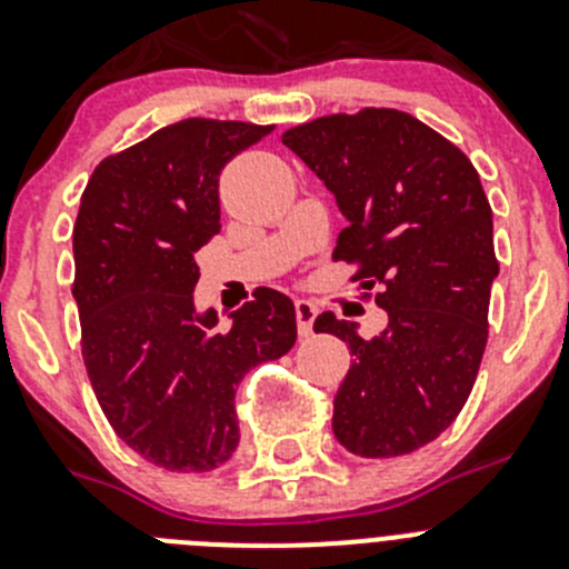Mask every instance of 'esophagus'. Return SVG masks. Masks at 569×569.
<instances>
[{
    "label": "esophagus",
    "instance_id": "1",
    "mask_svg": "<svg viewBox=\"0 0 569 569\" xmlns=\"http://www.w3.org/2000/svg\"><path fill=\"white\" fill-rule=\"evenodd\" d=\"M319 316V307L307 299H296V325H299V336H312V321Z\"/></svg>",
    "mask_w": 569,
    "mask_h": 569
}]
</instances>
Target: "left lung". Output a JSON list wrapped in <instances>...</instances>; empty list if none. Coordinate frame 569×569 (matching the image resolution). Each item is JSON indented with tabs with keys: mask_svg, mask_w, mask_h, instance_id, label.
Wrapping results in <instances>:
<instances>
[{
	"mask_svg": "<svg viewBox=\"0 0 569 569\" xmlns=\"http://www.w3.org/2000/svg\"><path fill=\"white\" fill-rule=\"evenodd\" d=\"M293 149L347 217L332 259L356 262L389 316L361 338L321 312L316 332L347 341L332 431L358 457H400L440 437L466 406L488 341L499 276L493 217L477 169L451 140L398 109L367 107L288 129Z\"/></svg>",
	"mask_w": 569,
	"mask_h": 569,
	"instance_id": "8db88e82",
	"label": "left lung"
}]
</instances>
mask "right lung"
Segmentation results:
<instances>
[{"label":"right lung","instance_id":"1","mask_svg":"<svg viewBox=\"0 0 569 569\" xmlns=\"http://www.w3.org/2000/svg\"><path fill=\"white\" fill-rule=\"evenodd\" d=\"M273 127L186 118L92 171L72 228L81 356L114 435L166 471L237 451L244 372L296 343V307L259 288L220 330L197 312V250L220 233V174Z\"/></svg>","mask_w":569,"mask_h":569}]
</instances>
